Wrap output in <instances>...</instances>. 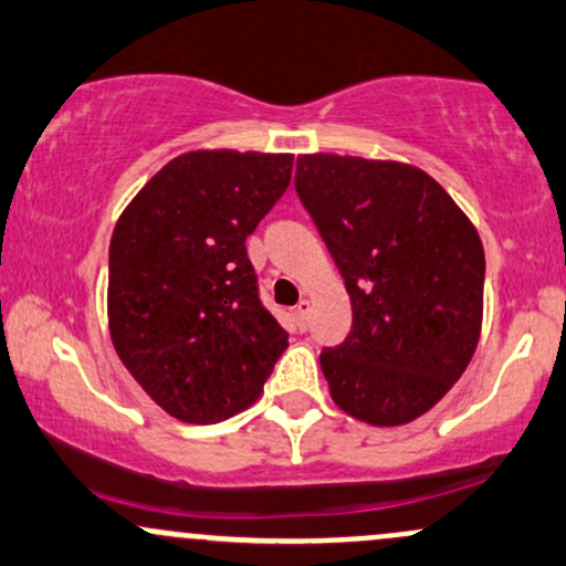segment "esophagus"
Masks as SVG:
<instances>
[{
	"label": "esophagus",
	"instance_id": "esophagus-1",
	"mask_svg": "<svg viewBox=\"0 0 566 566\" xmlns=\"http://www.w3.org/2000/svg\"><path fill=\"white\" fill-rule=\"evenodd\" d=\"M295 316H297V324H301V329L308 327V316H311V301H301L295 305Z\"/></svg>",
	"mask_w": 566,
	"mask_h": 566
}]
</instances>
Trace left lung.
Masks as SVG:
<instances>
[{"instance_id": "left-lung-1", "label": "left lung", "mask_w": 566, "mask_h": 566, "mask_svg": "<svg viewBox=\"0 0 566 566\" xmlns=\"http://www.w3.org/2000/svg\"><path fill=\"white\" fill-rule=\"evenodd\" d=\"M295 191L340 276L354 324L319 361L333 401L369 426L426 415L465 373L484 314V247L420 167L303 154Z\"/></svg>"}]
</instances>
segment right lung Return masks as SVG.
Here are the masks:
<instances>
[{
    "mask_svg": "<svg viewBox=\"0 0 566 566\" xmlns=\"http://www.w3.org/2000/svg\"><path fill=\"white\" fill-rule=\"evenodd\" d=\"M292 154L188 151L116 220L108 329L122 365L184 423H220L263 394L287 333L258 297L244 239L287 191Z\"/></svg>",
    "mask_w": 566,
    "mask_h": 566,
    "instance_id": "obj_1",
    "label": "right lung"
}]
</instances>
